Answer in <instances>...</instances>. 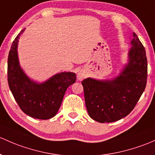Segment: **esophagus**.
Here are the masks:
<instances>
[{"label": "esophagus", "mask_w": 155, "mask_h": 155, "mask_svg": "<svg viewBox=\"0 0 155 155\" xmlns=\"http://www.w3.org/2000/svg\"><path fill=\"white\" fill-rule=\"evenodd\" d=\"M85 76H86L85 71H83V70H82V71H79V72L78 73V74H77L78 80H79V81L83 80V79H84V78L85 77Z\"/></svg>", "instance_id": "esophagus-1"}]
</instances>
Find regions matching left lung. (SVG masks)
Segmentation results:
<instances>
[{
	"label": "left lung",
	"instance_id": "8db88e82",
	"mask_svg": "<svg viewBox=\"0 0 155 155\" xmlns=\"http://www.w3.org/2000/svg\"><path fill=\"white\" fill-rule=\"evenodd\" d=\"M128 63L111 80L87 78L82 82L88 114L99 123H112L131 113L139 101L147 82L146 50L133 32Z\"/></svg>",
	"mask_w": 155,
	"mask_h": 155
}]
</instances>
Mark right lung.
Wrapping results in <instances>:
<instances>
[{"label":"right lung","mask_w":155,"mask_h":155,"mask_svg":"<svg viewBox=\"0 0 155 155\" xmlns=\"http://www.w3.org/2000/svg\"><path fill=\"white\" fill-rule=\"evenodd\" d=\"M22 30L13 41L8 56L7 78L9 89L22 111L39 120H48L56 114L67 88L76 82V74L62 72L43 83L35 82L21 68L18 42Z\"/></svg>","instance_id":"add662e5"}]
</instances>
